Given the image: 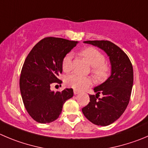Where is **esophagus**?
Wrapping results in <instances>:
<instances>
[{"label": "esophagus", "mask_w": 148, "mask_h": 148, "mask_svg": "<svg viewBox=\"0 0 148 148\" xmlns=\"http://www.w3.org/2000/svg\"><path fill=\"white\" fill-rule=\"evenodd\" d=\"M73 92H74V94H79L80 91H78V90H76V89H74L73 90Z\"/></svg>", "instance_id": "34e87169"}]
</instances>
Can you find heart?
Segmentation results:
<instances>
[{"label": "heart", "instance_id": "b5f03b06", "mask_svg": "<svg viewBox=\"0 0 148 148\" xmlns=\"http://www.w3.org/2000/svg\"><path fill=\"white\" fill-rule=\"evenodd\" d=\"M81 55L86 60L88 64L93 67L92 73L98 81H103L108 76L110 67L105 63V57L98 49L93 47H88L81 51ZM72 53L66 54L62 61V68L63 71L68 73L72 69ZM66 84L74 89L82 90L90 86L92 84V80L89 77H84L73 73L66 78Z\"/></svg>", "mask_w": 148, "mask_h": 148}]
</instances>
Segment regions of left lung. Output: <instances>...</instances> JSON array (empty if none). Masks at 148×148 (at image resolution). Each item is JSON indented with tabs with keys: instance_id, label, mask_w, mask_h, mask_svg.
Returning <instances> with one entry per match:
<instances>
[{
	"instance_id": "8db88e82",
	"label": "left lung",
	"mask_w": 148,
	"mask_h": 148,
	"mask_svg": "<svg viewBox=\"0 0 148 148\" xmlns=\"http://www.w3.org/2000/svg\"><path fill=\"white\" fill-rule=\"evenodd\" d=\"M84 43L97 46L108 54L111 75L94 88L96 95L89 94V103L82 108V112L94 124L108 126L119 119L127 108L133 86V67L126 53L112 42L87 40Z\"/></svg>"
}]
</instances>
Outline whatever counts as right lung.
Returning a JSON list of instances; mask_svg holds the SVG:
<instances>
[{
	"label": "right lung",
	"mask_w": 148,
	"mask_h": 148,
	"mask_svg": "<svg viewBox=\"0 0 148 148\" xmlns=\"http://www.w3.org/2000/svg\"><path fill=\"white\" fill-rule=\"evenodd\" d=\"M78 41L47 37L32 49L22 66L19 87L25 109L36 121L51 123L58 119L66 100L73 97V88L54 92L52 84H61L62 61Z\"/></svg>",
	"instance_id": "1"
}]
</instances>
